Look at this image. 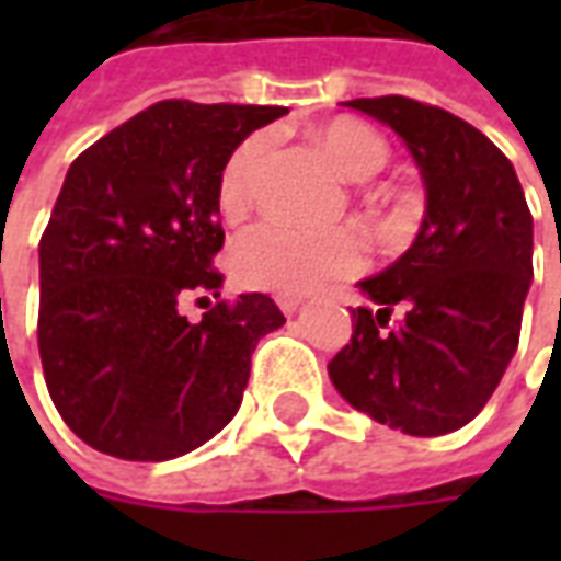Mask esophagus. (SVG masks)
Segmentation results:
<instances>
[{
	"label": "esophagus",
	"instance_id": "esophagus-1",
	"mask_svg": "<svg viewBox=\"0 0 561 561\" xmlns=\"http://www.w3.org/2000/svg\"><path fill=\"white\" fill-rule=\"evenodd\" d=\"M276 304H279V309L285 312V316H291L294 309L300 306V297H297V294H279V297H276Z\"/></svg>",
	"mask_w": 561,
	"mask_h": 561
}]
</instances>
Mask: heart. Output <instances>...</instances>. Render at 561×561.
Masks as SVG:
<instances>
[{
	"mask_svg": "<svg viewBox=\"0 0 561 561\" xmlns=\"http://www.w3.org/2000/svg\"><path fill=\"white\" fill-rule=\"evenodd\" d=\"M255 131L237 144L219 173V207L237 219L249 207V173L264 149ZM318 144L336 168L352 180H369L390 159V144L381 131L354 116H336L318 131ZM364 240L352 228L312 231L288 221L267 219L240 233L231 245V270L245 288L273 294H304L321 282L360 267Z\"/></svg>",
	"mask_w": 561,
	"mask_h": 561,
	"instance_id": "1",
	"label": "heart"
}]
</instances>
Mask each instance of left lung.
Instances as JSON below:
<instances>
[{
	"instance_id": "left-lung-1",
	"label": "left lung",
	"mask_w": 561,
	"mask_h": 561,
	"mask_svg": "<svg viewBox=\"0 0 561 561\" xmlns=\"http://www.w3.org/2000/svg\"><path fill=\"white\" fill-rule=\"evenodd\" d=\"M342 104L405 140L426 216L412 249L360 282L373 306L352 312L330 381L393 430L454 433L478 417L517 352L531 282L529 204L505 152L466 119L405 95Z\"/></svg>"
}]
</instances>
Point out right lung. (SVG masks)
Returning <instances> with one entry per match:
<instances>
[{
	"label": "right lung",
	"mask_w": 561,
	"mask_h": 561,
	"mask_svg": "<svg viewBox=\"0 0 561 561\" xmlns=\"http://www.w3.org/2000/svg\"><path fill=\"white\" fill-rule=\"evenodd\" d=\"M282 114L168 99L71 161L38 243V354L56 412L95 450L183 457L240 409L257 340L285 316L267 294L219 300V173ZM188 296L217 304L188 322Z\"/></svg>",
	"instance_id": "1"
}]
</instances>
